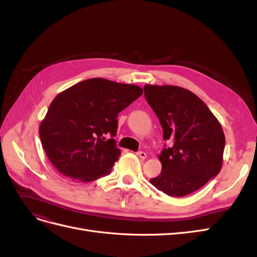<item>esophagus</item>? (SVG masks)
I'll return each instance as SVG.
<instances>
[{
    "mask_svg": "<svg viewBox=\"0 0 257 257\" xmlns=\"http://www.w3.org/2000/svg\"><path fill=\"white\" fill-rule=\"evenodd\" d=\"M136 154H137L138 157L141 158V159H144V160H145V159L147 158V153H146V152H144V151H138Z\"/></svg>",
    "mask_w": 257,
    "mask_h": 257,
    "instance_id": "obj_1",
    "label": "esophagus"
}]
</instances>
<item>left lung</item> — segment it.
<instances>
[{"mask_svg": "<svg viewBox=\"0 0 257 257\" xmlns=\"http://www.w3.org/2000/svg\"><path fill=\"white\" fill-rule=\"evenodd\" d=\"M145 97L163 128L161 174L150 182L166 195L182 197L220 173L225 136L220 122L193 92L177 85L144 87Z\"/></svg>", "mask_w": 257, "mask_h": 257, "instance_id": "8db88e82", "label": "left lung"}]
</instances>
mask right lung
<instances>
[{"label": "right lung", "mask_w": 257, "mask_h": 257, "mask_svg": "<svg viewBox=\"0 0 257 257\" xmlns=\"http://www.w3.org/2000/svg\"><path fill=\"white\" fill-rule=\"evenodd\" d=\"M142 94L138 85L103 78L83 80L59 93L40 126L51 164L82 182L109 175L121 154L113 139L118 113Z\"/></svg>", "instance_id": "add662e5"}]
</instances>
